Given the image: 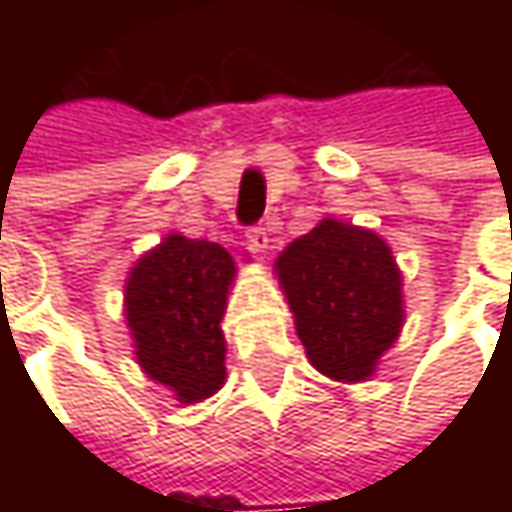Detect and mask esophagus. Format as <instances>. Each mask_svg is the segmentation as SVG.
<instances>
[{"mask_svg":"<svg viewBox=\"0 0 512 512\" xmlns=\"http://www.w3.org/2000/svg\"><path fill=\"white\" fill-rule=\"evenodd\" d=\"M246 237H249V246H252L255 252H263V249L269 246V234H266L263 225H252V228L246 231Z\"/></svg>","mask_w":512,"mask_h":512,"instance_id":"esophagus-1","label":"esophagus"}]
</instances>
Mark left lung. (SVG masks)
<instances>
[{
  "instance_id": "1",
  "label": "left lung",
  "mask_w": 512,
  "mask_h": 512,
  "mask_svg": "<svg viewBox=\"0 0 512 512\" xmlns=\"http://www.w3.org/2000/svg\"><path fill=\"white\" fill-rule=\"evenodd\" d=\"M275 266L311 364L338 382L367 379L403 326L391 249L370 231L323 219Z\"/></svg>"
}]
</instances>
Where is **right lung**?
Segmentation results:
<instances>
[{"instance_id": "add662e5", "label": "right lung", "mask_w": 512, "mask_h": 512, "mask_svg": "<svg viewBox=\"0 0 512 512\" xmlns=\"http://www.w3.org/2000/svg\"><path fill=\"white\" fill-rule=\"evenodd\" d=\"M234 257L219 243L165 237L127 281V323L145 373L180 403H198L225 382L222 314Z\"/></svg>"}]
</instances>
